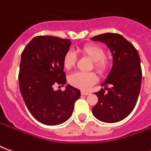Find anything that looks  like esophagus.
I'll list each match as a JSON object with an SVG mask.
<instances>
[{
    "mask_svg": "<svg viewBox=\"0 0 151 151\" xmlns=\"http://www.w3.org/2000/svg\"><path fill=\"white\" fill-rule=\"evenodd\" d=\"M81 94H82V95H89L91 93L89 91H81Z\"/></svg>",
    "mask_w": 151,
    "mask_h": 151,
    "instance_id": "esophagus-1",
    "label": "esophagus"
}]
</instances>
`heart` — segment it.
Listing matches in <instances>:
<instances>
[{
	"label": "heart",
	"instance_id": "b5f03b06",
	"mask_svg": "<svg viewBox=\"0 0 151 151\" xmlns=\"http://www.w3.org/2000/svg\"><path fill=\"white\" fill-rule=\"evenodd\" d=\"M79 52L86 56L94 61V68L99 73H104L110 66V60L104 56L105 52L102 47L97 44H86L79 49ZM77 56L72 51L65 53L63 59V65L65 69H70L75 65ZM97 80V78L93 73L76 72L69 77V82L73 86L82 90L88 89Z\"/></svg>",
	"mask_w": 151,
	"mask_h": 151
}]
</instances>
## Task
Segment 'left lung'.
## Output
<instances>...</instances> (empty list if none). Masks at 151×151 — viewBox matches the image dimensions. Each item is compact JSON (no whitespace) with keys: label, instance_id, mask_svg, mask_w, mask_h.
Here are the masks:
<instances>
[{"label":"left lung","instance_id":"obj_1","mask_svg":"<svg viewBox=\"0 0 151 151\" xmlns=\"http://www.w3.org/2000/svg\"><path fill=\"white\" fill-rule=\"evenodd\" d=\"M106 44L112 55V66L101 84L108 89L95 93L99 101L92 112L99 120L116 123L129 115L137 101L142 84L141 60L137 49L121 35L105 33L91 38ZM111 86L110 88L106 86Z\"/></svg>","mask_w":151,"mask_h":151}]
</instances>
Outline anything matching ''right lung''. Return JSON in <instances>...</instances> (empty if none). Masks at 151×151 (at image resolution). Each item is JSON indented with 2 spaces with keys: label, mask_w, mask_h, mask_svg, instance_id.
I'll return each instance as SVG.
<instances>
[{
  "label": "right lung",
  "mask_w": 151,
  "mask_h": 151,
  "mask_svg": "<svg viewBox=\"0 0 151 151\" xmlns=\"http://www.w3.org/2000/svg\"><path fill=\"white\" fill-rule=\"evenodd\" d=\"M71 40L40 35L33 38L21 56L19 88L28 110L47 125L60 124L72 116L74 103L81 96L78 89L67 84L65 90L54 91L53 85H65L63 59Z\"/></svg>",
  "instance_id": "obj_1"
}]
</instances>
